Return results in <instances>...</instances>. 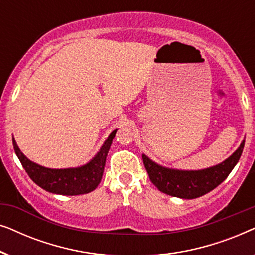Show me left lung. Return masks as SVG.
Segmentation results:
<instances>
[{"label":"left lung","mask_w":255,"mask_h":255,"mask_svg":"<svg viewBox=\"0 0 255 255\" xmlns=\"http://www.w3.org/2000/svg\"><path fill=\"white\" fill-rule=\"evenodd\" d=\"M245 140L238 149L219 165L201 170H179L166 168L142 154V161L149 180L160 191L174 197L196 198L219 186L239 161Z\"/></svg>","instance_id":"left-lung-1"}]
</instances>
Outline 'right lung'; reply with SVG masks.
Masks as SVG:
<instances>
[{"label": "right lung", "mask_w": 255, "mask_h": 255, "mask_svg": "<svg viewBox=\"0 0 255 255\" xmlns=\"http://www.w3.org/2000/svg\"><path fill=\"white\" fill-rule=\"evenodd\" d=\"M116 132L117 130L111 132L102 147L97 152V154L88 163L81 167H76V168L52 169L39 166L30 161L20 152L13 138L12 144L23 168L25 169L27 175L34 183L50 193L73 196V195L90 193L99 186L104 172L108 152L113 144V139L115 138Z\"/></svg>", "instance_id": "right-lung-1"}]
</instances>
